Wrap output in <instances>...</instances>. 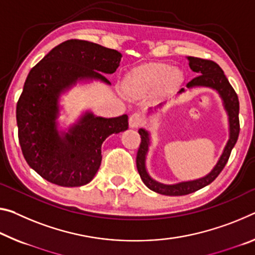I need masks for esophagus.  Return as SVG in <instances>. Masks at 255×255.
Listing matches in <instances>:
<instances>
[{
    "mask_svg": "<svg viewBox=\"0 0 255 255\" xmlns=\"http://www.w3.org/2000/svg\"><path fill=\"white\" fill-rule=\"evenodd\" d=\"M143 124V116L139 112H135L129 117V127L130 128H138Z\"/></svg>",
    "mask_w": 255,
    "mask_h": 255,
    "instance_id": "obj_1",
    "label": "esophagus"
}]
</instances>
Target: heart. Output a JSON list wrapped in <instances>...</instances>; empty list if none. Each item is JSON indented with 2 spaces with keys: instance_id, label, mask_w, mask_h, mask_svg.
I'll use <instances>...</instances> for the list:
<instances>
[{
  "instance_id": "obj_1",
  "label": "heart",
  "mask_w": 255,
  "mask_h": 255,
  "mask_svg": "<svg viewBox=\"0 0 255 255\" xmlns=\"http://www.w3.org/2000/svg\"><path fill=\"white\" fill-rule=\"evenodd\" d=\"M181 79L179 70L168 63H152L137 68L128 75L125 82V91L131 96H140L164 86L178 85Z\"/></svg>"
}]
</instances>
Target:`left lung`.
<instances>
[{"label":"left lung","mask_w":255,"mask_h":255,"mask_svg":"<svg viewBox=\"0 0 255 255\" xmlns=\"http://www.w3.org/2000/svg\"><path fill=\"white\" fill-rule=\"evenodd\" d=\"M187 60L189 67L195 72L196 77L186 85V87L192 88L195 86H205L211 87L213 90L218 91L222 100H224L225 108L229 116L230 137L217 165L213 168V170L209 175L203 177V178L193 181H185V183H179L176 185H163L153 180L146 172V169H145V155H146L149 143L148 132L144 130V129H139L138 132L142 140H140L136 156L137 170H138L143 183L149 189H152L153 192L169 196L187 195V194L199 191V189L205 187L207 185L211 184L219 176L222 169L225 168L226 163L228 162L230 153H232L233 147L235 146L238 139V135H240V118H238V113H240V101H238V96L235 90L229 84L227 77L225 76L224 71L219 67V64H217L212 60L195 58V56H187ZM181 92H184V88H181L179 91V93Z\"/></svg>","instance_id":"8db88e82"}]
</instances>
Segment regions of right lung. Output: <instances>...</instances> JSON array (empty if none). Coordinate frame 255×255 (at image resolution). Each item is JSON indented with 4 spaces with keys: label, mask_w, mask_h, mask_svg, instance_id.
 <instances>
[{
    "label": "right lung",
    "mask_w": 255,
    "mask_h": 255,
    "mask_svg": "<svg viewBox=\"0 0 255 255\" xmlns=\"http://www.w3.org/2000/svg\"><path fill=\"white\" fill-rule=\"evenodd\" d=\"M120 60L112 48L69 39L31 68L17 103L18 138L27 163L44 179L63 187L88 184L101 165L104 139L128 129L127 115L107 119L86 113L64 137L55 125L60 94L78 78L110 84L103 74H113Z\"/></svg>",
    "instance_id": "right-lung-1"
}]
</instances>
